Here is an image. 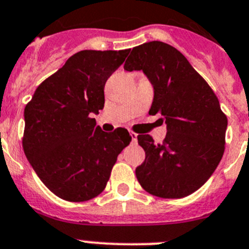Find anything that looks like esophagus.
Masks as SVG:
<instances>
[{
  "instance_id": "1",
  "label": "esophagus",
  "mask_w": 249,
  "mask_h": 249,
  "mask_svg": "<svg viewBox=\"0 0 249 249\" xmlns=\"http://www.w3.org/2000/svg\"><path fill=\"white\" fill-rule=\"evenodd\" d=\"M129 136H131L132 144H136L137 143V134L134 133V132H129Z\"/></svg>"
}]
</instances>
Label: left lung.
Instances as JSON below:
<instances>
[{"instance_id":"left-lung-1","label":"left lung","mask_w":249,"mask_h":249,"mask_svg":"<svg viewBox=\"0 0 249 249\" xmlns=\"http://www.w3.org/2000/svg\"><path fill=\"white\" fill-rule=\"evenodd\" d=\"M124 70L145 73L154 87L149 113H160L167 126L162 143L138 136L145 160L136 169L137 179L156 197H187L209 179L224 155L226 115L204 78L171 45L133 47Z\"/></svg>"}]
</instances>
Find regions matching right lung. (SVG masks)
<instances>
[{"instance_id":"obj_1","label":"right lung","mask_w":249,"mask_h":249,"mask_svg":"<svg viewBox=\"0 0 249 249\" xmlns=\"http://www.w3.org/2000/svg\"><path fill=\"white\" fill-rule=\"evenodd\" d=\"M128 53L129 49L77 52L25 106L24 154L42 183L62 199L85 202L99 196L118 154L132 141L127 129L107 133L91 117L103 110L106 80Z\"/></svg>"}]
</instances>
